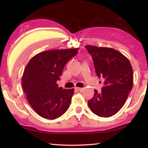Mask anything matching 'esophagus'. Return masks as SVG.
Wrapping results in <instances>:
<instances>
[{
    "instance_id": "obj_1",
    "label": "esophagus",
    "mask_w": 148,
    "mask_h": 148,
    "mask_svg": "<svg viewBox=\"0 0 148 148\" xmlns=\"http://www.w3.org/2000/svg\"><path fill=\"white\" fill-rule=\"evenodd\" d=\"M76 90L77 91V92H83V89L81 88H76Z\"/></svg>"
}]
</instances>
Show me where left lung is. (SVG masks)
Wrapping results in <instances>:
<instances>
[{
    "label": "left lung",
    "mask_w": 148,
    "mask_h": 148,
    "mask_svg": "<svg viewBox=\"0 0 148 148\" xmlns=\"http://www.w3.org/2000/svg\"><path fill=\"white\" fill-rule=\"evenodd\" d=\"M85 48L92 56L97 76L103 81L101 92L95 90L88 104L94 114L111 117L123 106L132 89V67L128 59L117 50L90 45Z\"/></svg>",
    "instance_id": "1"
}]
</instances>
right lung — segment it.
Segmentation results:
<instances>
[{
	"label": "right lung",
	"instance_id": "1",
	"mask_svg": "<svg viewBox=\"0 0 148 148\" xmlns=\"http://www.w3.org/2000/svg\"><path fill=\"white\" fill-rule=\"evenodd\" d=\"M78 48L53 49L39 53L29 61L22 77V86L30 106L41 117L55 119L67 111L74 89L58 87L63 69L77 55Z\"/></svg>",
	"mask_w": 148,
	"mask_h": 148
}]
</instances>
